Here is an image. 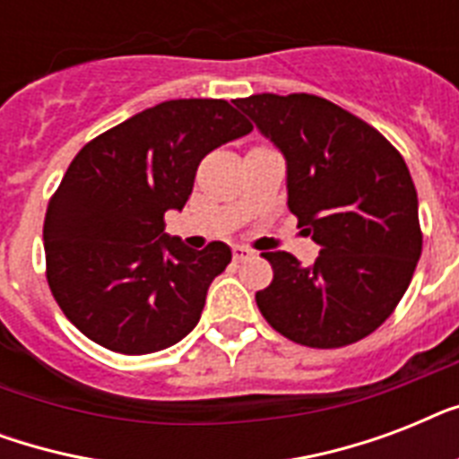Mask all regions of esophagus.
<instances>
[{
	"label": "esophagus",
	"instance_id": "esophagus-1",
	"mask_svg": "<svg viewBox=\"0 0 459 459\" xmlns=\"http://www.w3.org/2000/svg\"><path fill=\"white\" fill-rule=\"evenodd\" d=\"M252 257H255V252H252L250 247H243V245H236V247H233V259H236V262H245V259Z\"/></svg>",
	"mask_w": 459,
	"mask_h": 459
}]
</instances>
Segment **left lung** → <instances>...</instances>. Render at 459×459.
Listing matches in <instances>:
<instances>
[{
  "label": "left lung",
  "instance_id": "1",
  "mask_svg": "<svg viewBox=\"0 0 459 459\" xmlns=\"http://www.w3.org/2000/svg\"><path fill=\"white\" fill-rule=\"evenodd\" d=\"M286 159L288 209L321 247L314 264L273 250L259 312L309 348H342L384 324L421 255L420 202L405 159L338 104L314 95L238 100Z\"/></svg>",
  "mask_w": 459,
  "mask_h": 459
}]
</instances>
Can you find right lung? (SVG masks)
I'll list each match as a JSON object with an SVG mask.
<instances>
[{"instance_id":"obj_1","label":"right lung","mask_w":459,"mask_h":459,"mask_svg":"<svg viewBox=\"0 0 459 459\" xmlns=\"http://www.w3.org/2000/svg\"><path fill=\"white\" fill-rule=\"evenodd\" d=\"M250 131L223 100H171L75 154L47 207L45 255L54 300L81 333L147 355L197 326L230 247H186L164 214L186 207L202 159Z\"/></svg>"}]
</instances>
